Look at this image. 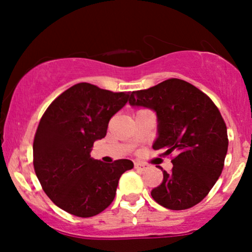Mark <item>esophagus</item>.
Masks as SVG:
<instances>
[{"mask_svg": "<svg viewBox=\"0 0 252 252\" xmlns=\"http://www.w3.org/2000/svg\"><path fill=\"white\" fill-rule=\"evenodd\" d=\"M135 168L138 170H146L148 168V164L143 163V162H135Z\"/></svg>", "mask_w": 252, "mask_h": 252, "instance_id": "obj_1", "label": "esophagus"}]
</instances>
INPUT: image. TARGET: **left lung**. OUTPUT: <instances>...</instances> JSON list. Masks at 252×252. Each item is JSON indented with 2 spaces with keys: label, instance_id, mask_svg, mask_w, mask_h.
I'll list each match as a JSON object with an SVG mask.
<instances>
[{
  "label": "left lung",
  "instance_id": "8db88e82",
  "mask_svg": "<svg viewBox=\"0 0 252 252\" xmlns=\"http://www.w3.org/2000/svg\"><path fill=\"white\" fill-rule=\"evenodd\" d=\"M129 104L154 110L158 136L153 148L176 154L172 170H162V182L152 190L153 199L175 211L199 204L220 176L227 153L226 124L216 104L176 78L131 92Z\"/></svg>",
  "mask_w": 252,
  "mask_h": 252
}]
</instances>
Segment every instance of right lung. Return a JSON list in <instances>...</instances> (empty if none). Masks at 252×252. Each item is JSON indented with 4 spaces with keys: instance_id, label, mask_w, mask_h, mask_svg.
<instances>
[{
    "instance_id": "obj_1",
    "label": "right lung",
    "mask_w": 252,
    "mask_h": 252,
    "mask_svg": "<svg viewBox=\"0 0 252 252\" xmlns=\"http://www.w3.org/2000/svg\"><path fill=\"white\" fill-rule=\"evenodd\" d=\"M129 96L79 83L42 115L33 143L34 170L42 189L62 210L82 218L98 215L115 199L121 175L134 167L126 158L104 163L90 155Z\"/></svg>"
}]
</instances>
